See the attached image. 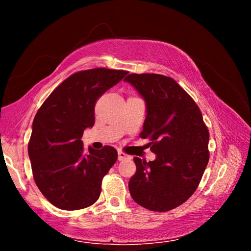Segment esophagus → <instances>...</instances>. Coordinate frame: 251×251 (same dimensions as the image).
<instances>
[{"instance_id": "1", "label": "esophagus", "mask_w": 251, "mask_h": 251, "mask_svg": "<svg viewBox=\"0 0 251 251\" xmlns=\"http://www.w3.org/2000/svg\"><path fill=\"white\" fill-rule=\"evenodd\" d=\"M127 158H130V156L125 154V152H123V151H118V160H124Z\"/></svg>"}]
</instances>
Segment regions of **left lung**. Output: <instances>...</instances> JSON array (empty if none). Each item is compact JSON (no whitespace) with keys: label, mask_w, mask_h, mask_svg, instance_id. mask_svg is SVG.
Wrapping results in <instances>:
<instances>
[{"label":"left lung","mask_w":251,"mask_h":251,"mask_svg":"<svg viewBox=\"0 0 251 251\" xmlns=\"http://www.w3.org/2000/svg\"><path fill=\"white\" fill-rule=\"evenodd\" d=\"M146 103L142 138L156 154L152 161L135 157L136 173L128 188L134 201L152 211L180 206L197 189L209 160V133L195 100L172 77L129 74Z\"/></svg>","instance_id":"8db88e82"}]
</instances>
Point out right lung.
Returning a JSON list of instances; mask_svg holds the SVG:
<instances>
[{
  "mask_svg": "<svg viewBox=\"0 0 251 251\" xmlns=\"http://www.w3.org/2000/svg\"><path fill=\"white\" fill-rule=\"evenodd\" d=\"M127 74L104 67L77 72L37 110L28 143L33 177L59 209H83L99 199L101 180L117 160V151L112 146L85 151L80 138L84 129L94 126L96 100Z\"/></svg>",
  "mask_w": 251,
  "mask_h": 251,
  "instance_id": "right-lung-1",
  "label": "right lung"
}]
</instances>
